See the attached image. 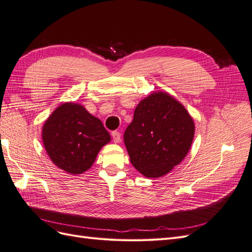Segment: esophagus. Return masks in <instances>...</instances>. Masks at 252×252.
<instances>
[{"mask_svg": "<svg viewBox=\"0 0 252 252\" xmlns=\"http://www.w3.org/2000/svg\"><path fill=\"white\" fill-rule=\"evenodd\" d=\"M112 140L114 143H120L121 142V133L119 131H112Z\"/></svg>", "mask_w": 252, "mask_h": 252, "instance_id": "obj_1", "label": "esophagus"}]
</instances>
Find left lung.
<instances>
[{"instance_id": "8db88e82", "label": "left lung", "mask_w": 252, "mask_h": 252, "mask_svg": "<svg viewBox=\"0 0 252 252\" xmlns=\"http://www.w3.org/2000/svg\"><path fill=\"white\" fill-rule=\"evenodd\" d=\"M193 136V120L184 106L158 91L136 106L124 143L134 168L154 179L163 177L183 161Z\"/></svg>"}]
</instances>
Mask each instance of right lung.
<instances>
[{"mask_svg": "<svg viewBox=\"0 0 252 252\" xmlns=\"http://www.w3.org/2000/svg\"><path fill=\"white\" fill-rule=\"evenodd\" d=\"M42 140L53 164L67 173L80 174L93 166L110 134L84 106L64 103L45 122Z\"/></svg>", "mask_w": 252, "mask_h": 252, "instance_id": "right-lung-1", "label": "right lung"}]
</instances>
